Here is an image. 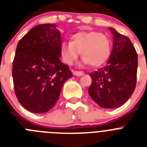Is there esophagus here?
<instances>
[{
  "instance_id": "34e87169",
  "label": "esophagus",
  "mask_w": 147,
  "mask_h": 147,
  "mask_svg": "<svg viewBox=\"0 0 147 147\" xmlns=\"http://www.w3.org/2000/svg\"><path fill=\"white\" fill-rule=\"evenodd\" d=\"M73 74H74V75H75V76H82V75H84V72H82V71H74L73 72Z\"/></svg>"
}]
</instances>
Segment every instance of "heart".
Segmentation results:
<instances>
[{
    "mask_svg": "<svg viewBox=\"0 0 147 147\" xmlns=\"http://www.w3.org/2000/svg\"><path fill=\"white\" fill-rule=\"evenodd\" d=\"M81 52L83 62L91 66H99L107 60L110 52L108 37L98 32H80L71 37V42H62L60 54L67 65H72Z\"/></svg>",
    "mask_w": 147,
    "mask_h": 147,
    "instance_id": "b5f03b06",
    "label": "heart"
}]
</instances>
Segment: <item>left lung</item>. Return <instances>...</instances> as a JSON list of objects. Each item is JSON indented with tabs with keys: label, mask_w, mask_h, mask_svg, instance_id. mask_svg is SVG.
Listing matches in <instances>:
<instances>
[{
	"label": "left lung",
	"mask_w": 147,
	"mask_h": 147,
	"mask_svg": "<svg viewBox=\"0 0 147 147\" xmlns=\"http://www.w3.org/2000/svg\"><path fill=\"white\" fill-rule=\"evenodd\" d=\"M113 35L112 52L106 65L90 74L88 93L104 108H117L124 105L136 86L138 54L130 40L110 28Z\"/></svg>",
	"instance_id": "1"
}]
</instances>
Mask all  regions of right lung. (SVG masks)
I'll return each mask as SVG.
<instances>
[{
	"instance_id": "obj_1",
	"label": "right lung",
	"mask_w": 147,
	"mask_h": 147,
	"mask_svg": "<svg viewBox=\"0 0 147 147\" xmlns=\"http://www.w3.org/2000/svg\"><path fill=\"white\" fill-rule=\"evenodd\" d=\"M61 33L54 24L34 27L18 42L12 65L15 93L23 107L44 113L57 102L63 84L72 76L62 63Z\"/></svg>"
}]
</instances>
